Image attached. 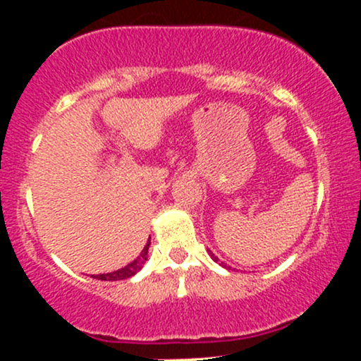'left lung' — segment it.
Listing matches in <instances>:
<instances>
[{
	"label": "left lung",
	"mask_w": 361,
	"mask_h": 361,
	"mask_svg": "<svg viewBox=\"0 0 361 361\" xmlns=\"http://www.w3.org/2000/svg\"><path fill=\"white\" fill-rule=\"evenodd\" d=\"M209 252H210V256H212V259H214V261H219V258H217V256H215V255H214V252H212V251H209ZM221 264H222V267H224V268H227V270H229V268H231V267H227V264H226V263H221Z\"/></svg>",
	"instance_id": "left-lung-1"
}]
</instances>
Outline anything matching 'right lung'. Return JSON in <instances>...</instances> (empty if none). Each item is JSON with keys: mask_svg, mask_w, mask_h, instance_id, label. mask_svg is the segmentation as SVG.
<instances>
[{"mask_svg": "<svg viewBox=\"0 0 361 361\" xmlns=\"http://www.w3.org/2000/svg\"><path fill=\"white\" fill-rule=\"evenodd\" d=\"M151 239V238H149ZM149 244L151 241H147L146 246H144L142 252H140V256H137L132 263H128L127 267L120 268L117 271H111V273H103V275H94L93 279H98V280H105V281H115V280H126V279H130V276H134L135 273H137L140 268H142V264L146 263L147 259V250H149Z\"/></svg>", "mask_w": 361, "mask_h": 361, "instance_id": "1", "label": "right lung"}]
</instances>
